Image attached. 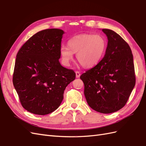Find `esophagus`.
I'll return each instance as SVG.
<instances>
[{
    "instance_id": "34e87169",
    "label": "esophagus",
    "mask_w": 146,
    "mask_h": 146,
    "mask_svg": "<svg viewBox=\"0 0 146 146\" xmlns=\"http://www.w3.org/2000/svg\"><path fill=\"white\" fill-rule=\"evenodd\" d=\"M76 77L77 78H79L80 76V72L79 71H76Z\"/></svg>"
}]
</instances>
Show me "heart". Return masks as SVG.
<instances>
[{
    "label": "heart",
    "mask_w": 146,
    "mask_h": 146,
    "mask_svg": "<svg viewBox=\"0 0 146 146\" xmlns=\"http://www.w3.org/2000/svg\"><path fill=\"white\" fill-rule=\"evenodd\" d=\"M68 45H62L60 48L64 65L69 66L73 59L74 53H77V59L82 66L92 68L103 57L107 48V41L101 35L82 34L70 38Z\"/></svg>",
    "instance_id": "heart-1"
}]
</instances>
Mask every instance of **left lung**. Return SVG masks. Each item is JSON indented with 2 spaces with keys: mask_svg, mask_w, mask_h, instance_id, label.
Returning a JSON list of instances; mask_svg holds the SVG:
<instances>
[{
  "mask_svg": "<svg viewBox=\"0 0 146 146\" xmlns=\"http://www.w3.org/2000/svg\"><path fill=\"white\" fill-rule=\"evenodd\" d=\"M108 38L105 54L94 68L81 75L86 100L95 111L104 114L124 107L135 85L133 54L127 42L110 29H102Z\"/></svg>",
  "mask_w": 146,
  "mask_h": 146,
  "instance_id": "obj_1",
  "label": "left lung"
}]
</instances>
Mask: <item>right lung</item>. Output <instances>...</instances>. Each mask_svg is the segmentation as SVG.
<instances>
[{
    "label": "right lung",
    "mask_w": 146,
    "mask_h": 146,
    "mask_svg": "<svg viewBox=\"0 0 146 146\" xmlns=\"http://www.w3.org/2000/svg\"><path fill=\"white\" fill-rule=\"evenodd\" d=\"M63 30L40 31L30 38L16 55L13 83L28 111L46 115L59 107L64 91L76 73L59 62Z\"/></svg>",
    "instance_id": "1"
}]
</instances>
